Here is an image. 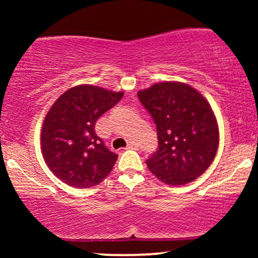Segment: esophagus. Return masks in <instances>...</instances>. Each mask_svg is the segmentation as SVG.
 Instances as JSON below:
<instances>
[{
    "instance_id": "34e87169",
    "label": "esophagus",
    "mask_w": 258,
    "mask_h": 258,
    "mask_svg": "<svg viewBox=\"0 0 258 258\" xmlns=\"http://www.w3.org/2000/svg\"><path fill=\"white\" fill-rule=\"evenodd\" d=\"M137 148H138V144L135 143V142H131V143L127 144L126 149H137Z\"/></svg>"
}]
</instances>
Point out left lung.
Returning a JSON list of instances; mask_svg holds the SVG:
<instances>
[{"instance_id":"8db88e82","label":"left lung","mask_w":258,"mask_h":258,"mask_svg":"<svg viewBox=\"0 0 258 258\" xmlns=\"http://www.w3.org/2000/svg\"><path fill=\"white\" fill-rule=\"evenodd\" d=\"M139 102L156 125L159 147L148 168L165 184L193 182L217 153L220 132L209 102L183 82H160L138 92Z\"/></svg>"}]
</instances>
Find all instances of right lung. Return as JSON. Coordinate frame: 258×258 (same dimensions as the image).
I'll return each mask as SVG.
<instances>
[{
	"mask_svg": "<svg viewBox=\"0 0 258 258\" xmlns=\"http://www.w3.org/2000/svg\"><path fill=\"white\" fill-rule=\"evenodd\" d=\"M122 96L123 92L80 85L64 92L47 112L41 150L47 166L65 184L91 188L110 173L117 155L96 135L94 125Z\"/></svg>",
	"mask_w": 258,
	"mask_h": 258,
	"instance_id": "right-lung-1",
	"label": "right lung"
}]
</instances>
